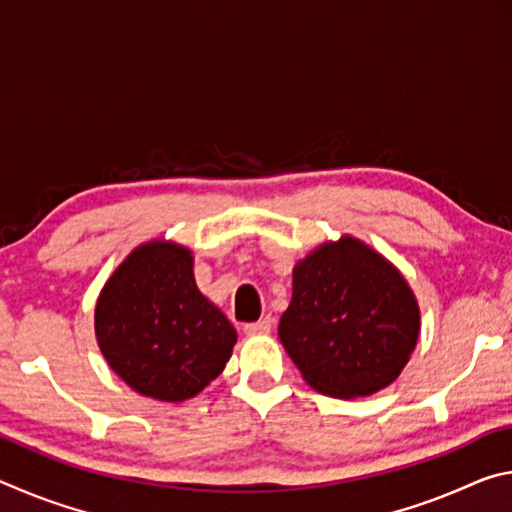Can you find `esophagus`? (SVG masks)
<instances>
[{"label": "esophagus", "instance_id": "34e87169", "mask_svg": "<svg viewBox=\"0 0 512 512\" xmlns=\"http://www.w3.org/2000/svg\"><path fill=\"white\" fill-rule=\"evenodd\" d=\"M271 327H273V320H271V316H266L262 320H257V323H246L244 325V332L248 336H259V334L271 332Z\"/></svg>", "mask_w": 512, "mask_h": 512}]
</instances>
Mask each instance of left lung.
Returning a JSON list of instances; mask_svg holds the SVG:
<instances>
[{
    "instance_id": "left-lung-1",
    "label": "left lung",
    "mask_w": 512,
    "mask_h": 512,
    "mask_svg": "<svg viewBox=\"0 0 512 512\" xmlns=\"http://www.w3.org/2000/svg\"><path fill=\"white\" fill-rule=\"evenodd\" d=\"M280 341L311 388L363 397L393 384L420 334V309L393 264L343 237L293 268Z\"/></svg>"
}]
</instances>
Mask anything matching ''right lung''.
Segmentation results:
<instances>
[{
    "mask_svg": "<svg viewBox=\"0 0 512 512\" xmlns=\"http://www.w3.org/2000/svg\"><path fill=\"white\" fill-rule=\"evenodd\" d=\"M178 244L133 250L103 287L94 329L103 357L133 391L162 402L194 397L221 375L237 332L198 291Z\"/></svg>",
    "mask_w": 512,
    "mask_h": 512,
    "instance_id": "1",
    "label": "right lung"
}]
</instances>
